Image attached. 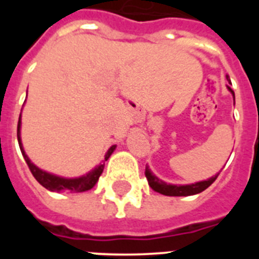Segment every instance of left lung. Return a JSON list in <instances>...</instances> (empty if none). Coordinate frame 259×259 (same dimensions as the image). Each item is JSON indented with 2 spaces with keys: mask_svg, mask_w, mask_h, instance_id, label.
<instances>
[{
  "mask_svg": "<svg viewBox=\"0 0 259 259\" xmlns=\"http://www.w3.org/2000/svg\"><path fill=\"white\" fill-rule=\"evenodd\" d=\"M231 92L233 95V91L228 87ZM233 100H235V95H233ZM219 174H217L215 176L210 178L207 180H203V182L196 183V184L191 185H172L167 184V183L159 180L155 175H153L152 171L149 170V167H145V176L148 179V183L152 187V189H154L158 193L164 194V196H192V194L201 193L202 191H205L206 188H209L210 185L215 182V179L218 178Z\"/></svg>",
  "mask_w": 259,
  "mask_h": 259,
  "instance_id": "obj_1",
  "label": "left lung"
}]
</instances>
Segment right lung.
I'll return each mask as SVG.
<instances>
[{"instance_id":"right-lung-1","label":"right lung","mask_w":259,"mask_h":259,"mask_svg":"<svg viewBox=\"0 0 259 259\" xmlns=\"http://www.w3.org/2000/svg\"><path fill=\"white\" fill-rule=\"evenodd\" d=\"M18 141H19L20 150H22V154L24 157V161L28 164L29 171L32 172V175L35 176V179L40 183L44 188L49 189L53 192H74V193H79V192H85L92 189L96 185V183L98 182V178L101 176L102 171H104L105 162L100 166H97L95 170H92L89 174H87L83 178H77V179H63V178H59V176H54L52 174H48L45 171L40 170L38 167H36L35 164L31 163V161L28 159V157L26 155L24 150L22 148V143H20V118L19 122H18ZM115 149V145H113L107 150L106 155H105V161L109 159V157L111 155V153Z\"/></svg>"}]
</instances>
